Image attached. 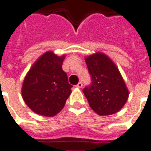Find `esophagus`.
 I'll return each instance as SVG.
<instances>
[{
	"instance_id": "esophagus-1",
	"label": "esophagus",
	"mask_w": 151,
	"mask_h": 151,
	"mask_svg": "<svg viewBox=\"0 0 151 151\" xmlns=\"http://www.w3.org/2000/svg\"><path fill=\"white\" fill-rule=\"evenodd\" d=\"M76 86H77V87H78V88H82V86H83L82 82H79L78 84V85H76Z\"/></svg>"
}]
</instances>
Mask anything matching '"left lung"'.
I'll list each match as a JSON object with an SVG mask.
<instances>
[{"label":"left lung","mask_w":151,"mask_h":151,"mask_svg":"<svg viewBox=\"0 0 151 151\" xmlns=\"http://www.w3.org/2000/svg\"><path fill=\"white\" fill-rule=\"evenodd\" d=\"M91 85L83 89L90 107L99 115L119 111L129 98V90L114 62L103 53L85 58Z\"/></svg>","instance_id":"1"}]
</instances>
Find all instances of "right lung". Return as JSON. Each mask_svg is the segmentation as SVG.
Listing matches in <instances>:
<instances>
[{"mask_svg":"<svg viewBox=\"0 0 151 151\" xmlns=\"http://www.w3.org/2000/svg\"><path fill=\"white\" fill-rule=\"evenodd\" d=\"M65 55L57 56L52 52L42 55L32 66L22 84V96L34 112L52 117L63 108L71 93L62 65Z\"/></svg>","mask_w":151,"mask_h":151,"instance_id":"right-lung-1","label":"right lung"}]
</instances>
